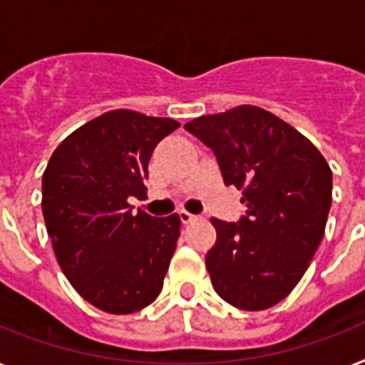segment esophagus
I'll use <instances>...</instances> for the list:
<instances>
[{"instance_id": "34e87169", "label": "esophagus", "mask_w": 365, "mask_h": 365, "mask_svg": "<svg viewBox=\"0 0 365 365\" xmlns=\"http://www.w3.org/2000/svg\"><path fill=\"white\" fill-rule=\"evenodd\" d=\"M178 215H180V221H182L183 225H189V223H192V221H197V219H198V215H192V213L185 212V210L178 212Z\"/></svg>"}]
</instances>
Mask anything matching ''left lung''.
I'll return each mask as SVG.
<instances>
[{
    "mask_svg": "<svg viewBox=\"0 0 365 365\" xmlns=\"http://www.w3.org/2000/svg\"><path fill=\"white\" fill-rule=\"evenodd\" d=\"M215 153L227 185L242 189L238 223L212 217L206 253L221 298L245 311L279 304L306 274L327 229L331 170L306 136L259 106L242 105L185 123Z\"/></svg>",
    "mask_w": 365,
    "mask_h": 365,
    "instance_id": "1",
    "label": "left lung"
}]
</instances>
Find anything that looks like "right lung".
Instances as JSON below:
<instances>
[{
  "label": "right lung",
  "mask_w": 365,
  "mask_h": 365,
  "mask_svg": "<svg viewBox=\"0 0 365 365\" xmlns=\"http://www.w3.org/2000/svg\"><path fill=\"white\" fill-rule=\"evenodd\" d=\"M180 123L110 110L65 138L43 174V215L56 259L86 302L112 315L150 306L163 289L180 217L133 212L148 163Z\"/></svg>",
  "instance_id": "1"
}]
</instances>
